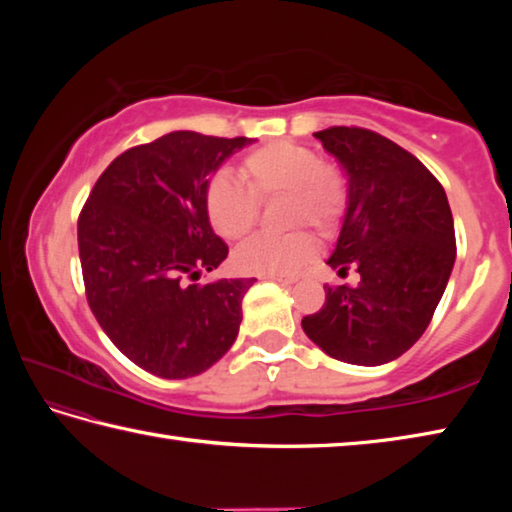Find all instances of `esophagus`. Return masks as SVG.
I'll use <instances>...</instances> for the list:
<instances>
[{"label":"esophagus","mask_w":512,"mask_h":512,"mask_svg":"<svg viewBox=\"0 0 512 512\" xmlns=\"http://www.w3.org/2000/svg\"><path fill=\"white\" fill-rule=\"evenodd\" d=\"M264 280H273V282H280V284H293V277H264Z\"/></svg>","instance_id":"esophagus-1"}]
</instances>
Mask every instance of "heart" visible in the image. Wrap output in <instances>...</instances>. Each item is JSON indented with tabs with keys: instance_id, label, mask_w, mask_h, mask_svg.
Wrapping results in <instances>:
<instances>
[{
	"instance_id": "obj_1",
	"label": "heart",
	"mask_w": 512,
	"mask_h": 512,
	"mask_svg": "<svg viewBox=\"0 0 512 512\" xmlns=\"http://www.w3.org/2000/svg\"><path fill=\"white\" fill-rule=\"evenodd\" d=\"M244 185L223 173L205 183L207 221L225 241H239L259 221V203L289 196L287 225H311L318 235L332 237L350 210V180L339 164L327 162L316 149L296 142H271L246 153L239 162ZM318 255V241L307 230L287 237H255L237 248L241 273L291 277Z\"/></svg>"
}]
</instances>
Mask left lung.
<instances>
[{
    "label": "left lung",
    "instance_id": "8db88e82",
    "mask_svg": "<svg viewBox=\"0 0 512 512\" xmlns=\"http://www.w3.org/2000/svg\"><path fill=\"white\" fill-rule=\"evenodd\" d=\"M350 180V210L327 264L359 273L327 287L302 329L332 359L381 366L431 323L456 259L454 219L438 178L400 144L359 126L314 133Z\"/></svg>",
    "mask_w": 512,
    "mask_h": 512
}]
</instances>
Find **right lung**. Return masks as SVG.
Here are the masks:
<instances>
[{"instance_id":"1","label":"right lung","mask_w":512,"mask_h":512,"mask_svg":"<svg viewBox=\"0 0 512 512\" xmlns=\"http://www.w3.org/2000/svg\"><path fill=\"white\" fill-rule=\"evenodd\" d=\"M248 142L176 131L133 146L108 164L79 214L92 314L151 375H201L237 339L255 277L196 280L228 257L205 214L207 176Z\"/></svg>"}]
</instances>
